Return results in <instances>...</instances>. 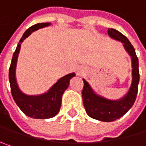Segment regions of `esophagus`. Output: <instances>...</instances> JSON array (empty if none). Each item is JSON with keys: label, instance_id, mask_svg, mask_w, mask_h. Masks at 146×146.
I'll return each mask as SVG.
<instances>
[{"label": "esophagus", "instance_id": "34e87169", "mask_svg": "<svg viewBox=\"0 0 146 146\" xmlns=\"http://www.w3.org/2000/svg\"><path fill=\"white\" fill-rule=\"evenodd\" d=\"M77 73H78V74H82V73H84V70L83 68H78Z\"/></svg>", "mask_w": 146, "mask_h": 146}]
</instances>
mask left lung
<instances>
[{"mask_svg": "<svg viewBox=\"0 0 146 146\" xmlns=\"http://www.w3.org/2000/svg\"><path fill=\"white\" fill-rule=\"evenodd\" d=\"M107 33L110 38L120 41L123 44L131 58L132 80L130 86L123 97L117 100H110L98 95L92 89L90 84L83 78L84 88L82 97L85 111L90 117L102 122H113L122 117L135 102L139 81V60L133 46L126 36L114 29H108Z\"/></svg>", "mask_w": 146, "mask_h": 146, "instance_id": "1", "label": "left lung"}]
</instances>
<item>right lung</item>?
Listing matches in <instances>:
<instances>
[{
  "instance_id": "right-lung-1",
  "label": "right lung",
  "mask_w": 146,
  "mask_h": 146,
  "mask_svg": "<svg viewBox=\"0 0 146 146\" xmlns=\"http://www.w3.org/2000/svg\"><path fill=\"white\" fill-rule=\"evenodd\" d=\"M50 23H37L28 29L22 36L13 53L11 66L9 68V82L13 100L20 110L28 117L36 119H47L55 117L60 111L62 97L64 91L68 88L71 78L75 73H71L60 78L46 92L40 95H27L19 88L16 78V68L17 58L20 52L21 44L33 32L50 26Z\"/></svg>"
}]
</instances>
